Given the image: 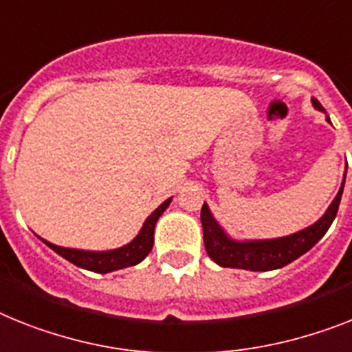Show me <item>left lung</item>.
<instances>
[{
  "label": "left lung",
  "instance_id": "1",
  "mask_svg": "<svg viewBox=\"0 0 352 352\" xmlns=\"http://www.w3.org/2000/svg\"><path fill=\"white\" fill-rule=\"evenodd\" d=\"M313 106L318 111H324L322 104L313 98ZM329 120V118H327ZM344 182L340 187L338 194L329 205L327 212L315 223L307 226L306 230H300L297 234L278 237V239H266V241H239L230 239L223 232V228L216 223L208 210L207 203H203L201 207V223H203V241L207 254L214 263H217L223 268H241L252 270V272H270V270L283 268L286 264L293 263L304 255L307 250H311L318 241L324 237L329 230L331 223L336 217V212L340 207V199L344 192Z\"/></svg>",
  "mask_w": 352,
  "mask_h": 352
}]
</instances>
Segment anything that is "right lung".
<instances>
[{
    "label": "right lung",
    "instance_id": "right-lung-1",
    "mask_svg": "<svg viewBox=\"0 0 352 352\" xmlns=\"http://www.w3.org/2000/svg\"><path fill=\"white\" fill-rule=\"evenodd\" d=\"M170 197L165 199L147 219H145L144 226H142L140 234L136 235L135 239L131 241L129 245L122 246L117 250H109V252H84V250H74V248H63V246H55L48 241H45L46 245L54 250L55 254H59L60 257H65L66 261L74 263L75 266L95 274H107V272H115V270L127 268V266H135L140 261L147 257L153 245H155V226L158 217L165 212V208L169 207Z\"/></svg>",
    "mask_w": 352,
    "mask_h": 352
}]
</instances>
